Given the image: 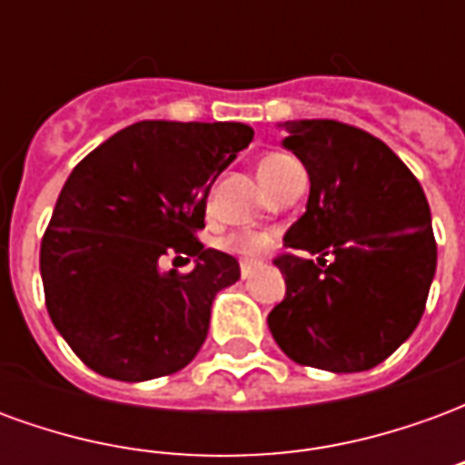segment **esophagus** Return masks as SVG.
Instances as JSON below:
<instances>
[{
  "mask_svg": "<svg viewBox=\"0 0 465 465\" xmlns=\"http://www.w3.org/2000/svg\"><path fill=\"white\" fill-rule=\"evenodd\" d=\"M252 273H253L252 263H242V279H249Z\"/></svg>",
  "mask_w": 465,
  "mask_h": 465,
  "instance_id": "esophagus-1",
  "label": "esophagus"
}]
</instances>
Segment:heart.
<instances>
[{
  "label": "heart",
  "instance_id": "b5f03b06",
  "mask_svg": "<svg viewBox=\"0 0 465 465\" xmlns=\"http://www.w3.org/2000/svg\"><path fill=\"white\" fill-rule=\"evenodd\" d=\"M293 163L296 162H293L292 156L272 153V156H266V159H262V163H259V176H262V182H266V179H272V176H276V173L283 172V169H289ZM269 246H272V236H269V233H236V236L229 239V249L239 253V256H243L246 262L262 259Z\"/></svg>",
  "mask_w": 465,
  "mask_h": 465
}]
</instances>
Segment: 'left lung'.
Masks as SVG:
<instances>
[{
	"label": "left lung",
	"mask_w": 465,
	"mask_h": 465,
	"mask_svg": "<svg viewBox=\"0 0 465 465\" xmlns=\"http://www.w3.org/2000/svg\"><path fill=\"white\" fill-rule=\"evenodd\" d=\"M283 129V149L312 182L283 243L319 253V263L276 259L286 296L266 322L296 363L369 371L409 339L426 309L436 273L426 193L386 143L356 126L299 119Z\"/></svg>",
	"instance_id": "1"
}]
</instances>
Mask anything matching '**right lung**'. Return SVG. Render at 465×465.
<instances>
[{
  "instance_id": "obj_1",
  "label": "right lung",
  "mask_w": 465,
  "mask_h": 465,
  "mask_svg": "<svg viewBox=\"0 0 465 465\" xmlns=\"http://www.w3.org/2000/svg\"><path fill=\"white\" fill-rule=\"evenodd\" d=\"M252 139L239 122H136L69 173L39 269L52 323L89 369L136 383L199 353L216 293L242 272L193 233L212 183ZM163 252L196 255L194 269L162 272Z\"/></svg>"
}]
</instances>
